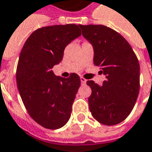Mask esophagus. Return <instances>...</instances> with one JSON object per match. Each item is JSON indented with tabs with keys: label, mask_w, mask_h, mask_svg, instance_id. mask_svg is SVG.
Here are the masks:
<instances>
[{
	"label": "esophagus",
	"mask_w": 152,
	"mask_h": 152,
	"mask_svg": "<svg viewBox=\"0 0 152 152\" xmlns=\"http://www.w3.org/2000/svg\"><path fill=\"white\" fill-rule=\"evenodd\" d=\"M80 82H81L82 85H85V84L86 83V80L85 79L84 77H82V76H80Z\"/></svg>",
	"instance_id": "esophagus-1"
}]
</instances>
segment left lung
Returning <instances> with one entry per match:
<instances>
[{"label": "left lung", "mask_w": 152, "mask_h": 152, "mask_svg": "<svg viewBox=\"0 0 152 152\" xmlns=\"http://www.w3.org/2000/svg\"><path fill=\"white\" fill-rule=\"evenodd\" d=\"M94 48V64L105 76L103 86L93 80L88 99L90 111L99 123L115 125L130 114L140 89V66L131 45L120 34L102 24L79 25Z\"/></svg>", "instance_id": "8db88e82"}]
</instances>
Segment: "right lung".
Wrapping results in <instances>:
<instances>
[{"label": "right lung", "mask_w": 152, "mask_h": 152, "mask_svg": "<svg viewBox=\"0 0 152 152\" xmlns=\"http://www.w3.org/2000/svg\"><path fill=\"white\" fill-rule=\"evenodd\" d=\"M81 32L76 24L52 25L33 32L20 52L16 70L18 90L28 114L37 124L58 129L68 122L80 86V76L54 75L64 49Z\"/></svg>", "instance_id": "1"}]
</instances>
